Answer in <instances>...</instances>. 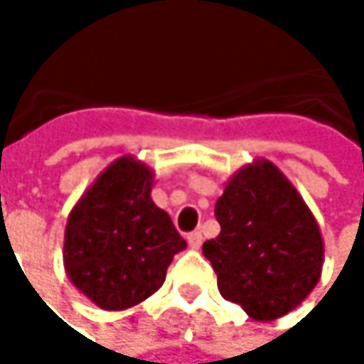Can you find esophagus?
Wrapping results in <instances>:
<instances>
[{
  "instance_id": "34e87169",
  "label": "esophagus",
  "mask_w": 364,
  "mask_h": 364,
  "mask_svg": "<svg viewBox=\"0 0 364 364\" xmlns=\"http://www.w3.org/2000/svg\"><path fill=\"white\" fill-rule=\"evenodd\" d=\"M188 245H190L192 249H198V247L203 245V233H200V231H192V233H188Z\"/></svg>"
}]
</instances>
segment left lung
Listing matches in <instances>:
<instances>
[{
	"instance_id": "8db88e82",
	"label": "left lung",
	"mask_w": 364,
	"mask_h": 364,
	"mask_svg": "<svg viewBox=\"0 0 364 364\" xmlns=\"http://www.w3.org/2000/svg\"><path fill=\"white\" fill-rule=\"evenodd\" d=\"M220 233L203 245L220 295L255 321L295 310L316 286L323 237L290 181L267 159L237 170L216 200Z\"/></svg>"
}]
</instances>
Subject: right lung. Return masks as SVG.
Instances as JSON below:
<instances>
[{
  "label": "right lung",
  "instance_id": "add662e5",
  "mask_svg": "<svg viewBox=\"0 0 364 364\" xmlns=\"http://www.w3.org/2000/svg\"><path fill=\"white\" fill-rule=\"evenodd\" d=\"M150 190L152 170L119 157L67 218V277L102 310H127L148 299L161 288L172 257L188 247Z\"/></svg>",
  "mask_w": 364,
  "mask_h": 364
}]
</instances>
